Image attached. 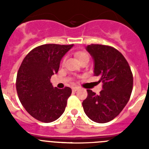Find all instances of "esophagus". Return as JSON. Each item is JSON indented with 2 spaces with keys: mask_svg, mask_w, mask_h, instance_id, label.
<instances>
[{
  "mask_svg": "<svg viewBox=\"0 0 149 149\" xmlns=\"http://www.w3.org/2000/svg\"><path fill=\"white\" fill-rule=\"evenodd\" d=\"M78 89H79L78 87H76V86H75V87H72V91H73V92H76V91H77Z\"/></svg>",
  "mask_w": 149,
  "mask_h": 149,
  "instance_id": "obj_1",
  "label": "esophagus"
}]
</instances>
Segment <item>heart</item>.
Returning a JSON list of instances; mask_svg holds the SVG:
<instances>
[{
    "mask_svg": "<svg viewBox=\"0 0 149 149\" xmlns=\"http://www.w3.org/2000/svg\"><path fill=\"white\" fill-rule=\"evenodd\" d=\"M76 56H77V59L80 60V62L85 60V59H89V55H88V54L86 53V52H84V51H79V52H77L76 53ZM64 60H65V59L63 60V62H64Z\"/></svg>",
    "mask_w": 149,
    "mask_h": 149,
    "instance_id": "heart-1",
    "label": "heart"
}]
</instances>
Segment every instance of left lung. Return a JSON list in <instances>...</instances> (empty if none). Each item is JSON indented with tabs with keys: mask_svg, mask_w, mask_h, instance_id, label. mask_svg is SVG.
Masks as SVG:
<instances>
[{
	"mask_svg": "<svg viewBox=\"0 0 149 149\" xmlns=\"http://www.w3.org/2000/svg\"><path fill=\"white\" fill-rule=\"evenodd\" d=\"M86 50L94 59V76L100 77L98 83H103V89L99 95L87 89L83 107L91 120L106 123L115 119L128 102L133 74L125 56L113 47L91 44Z\"/></svg>",
	"mask_w": 149,
	"mask_h": 149,
	"instance_id": "8db88e82",
	"label": "left lung"
}]
</instances>
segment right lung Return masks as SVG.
<instances>
[{"label": "right lung", "mask_w": 149, "mask_h": 149, "mask_svg": "<svg viewBox=\"0 0 149 149\" xmlns=\"http://www.w3.org/2000/svg\"><path fill=\"white\" fill-rule=\"evenodd\" d=\"M73 45L46 44L30 51L17 73L18 98L27 112L42 122H54L65 111L71 88H53L51 76L57 73L62 57Z\"/></svg>", "instance_id": "1"}]
</instances>
